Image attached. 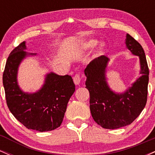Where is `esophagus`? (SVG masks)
<instances>
[{
    "label": "esophagus",
    "instance_id": "obj_1",
    "mask_svg": "<svg viewBox=\"0 0 155 155\" xmlns=\"http://www.w3.org/2000/svg\"><path fill=\"white\" fill-rule=\"evenodd\" d=\"M74 82L76 85H79L81 82V76L79 74H76L75 76L74 77Z\"/></svg>",
    "mask_w": 155,
    "mask_h": 155
}]
</instances>
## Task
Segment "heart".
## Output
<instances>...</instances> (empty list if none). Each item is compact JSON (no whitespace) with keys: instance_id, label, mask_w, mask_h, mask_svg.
Listing matches in <instances>:
<instances>
[{"instance_id":"obj_1","label":"heart","mask_w":155,"mask_h":155,"mask_svg":"<svg viewBox=\"0 0 155 155\" xmlns=\"http://www.w3.org/2000/svg\"><path fill=\"white\" fill-rule=\"evenodd\" d=\"M97 41L94 40V39H90V40L87 41L86 42L84 43V47L86 48V49H92V48L95 47L97 45ZM99 48H101V47Z\"/></svg>"}]
</instances>
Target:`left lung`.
<instances>
[{
    "instance_id": "8db88e82",
    "label": "left lung",
    "mask_w": 155,
    "mask_h": 155,
    "mask_svg": "<svg viewBox=\"0 0 155 155\" xmlns=\"http://www.w3.org/2000/svg\"><path fill=\"white\" fill-rule=\"evenodd\" d=\"M127 49L139 58L140 74L123 92H116L108 86L106 69L109 59L105 55L92 60L84 69L86 87L90 92V108L93 120L106 129H117L130 124L144 108L147 101L149 68L141 45L126 35Z\"/></svg>"
}]
</instances>
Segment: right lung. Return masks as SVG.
Instances as JSON below:
<instances>
[{
	"mask_svg": "<svg viewBox=\"0 0 155 155\" xmlns=\"http://www.w3.org/2000/svg\"><path fill=\"white\" fill-rule=\"evenodd\" d=\"M26 42L21 43L10 53L3 74L7 106L15 117L27 128L40 132L60 127L69 99L75 92L71 76L50 72L45 75L44 84L35 92H26L17 81L19 67L27 57L36 53L27 52Z\"/></svg>",
	"mask_w": 155,
	"mask_h": 155,
	"instance_id": "1",
	"label": "right lung"
}]
</instances>
